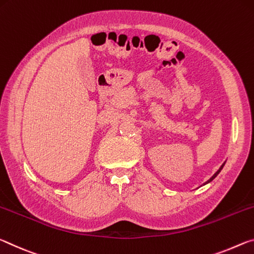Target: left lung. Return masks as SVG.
I'll return each instance as SVG.
<instances>
[{
  "label": "left lung",
  "instance_id": "left-lung-1",
  "mask_svg": "<svg viewBox=\"0 0 254 254\" xmlns=\"http://www.w3.org/2000/svg\"><path fill=\"white\" fill-rule=\"evenodd\" d=\"M224 165H225V162H224V163H223V164L221 165V168H219V169L217 170V171H216V172H215V174H214V176H213V177H211V178L209 179V180H208V181H206V182H205V184H203V186H205V185H207V184H209V182H211V181H213V180H214V179H215L216 177H217V176H218V173L222 171V169L224 168Z\"/></svg>",
  "mask_w": 254,
  "mask_h": 254
}]
</instances>
